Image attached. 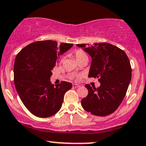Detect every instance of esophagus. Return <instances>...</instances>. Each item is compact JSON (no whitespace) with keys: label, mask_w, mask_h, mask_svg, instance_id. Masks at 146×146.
Here are the masks:
<instances>
[{"label":"esophagus","mask_w":146,"mask_h":146,"mask_svg":"<svg viewBox=\"0 0 146 146\" xmlns=\"http://www.w3.org/2000/svg\"><path fill=\"white\" fill-rule=\"evenodd\" d=\"M73 88H78V87H80V85H78V84H73Z\"/></svg>","instance_id":"1"}]
</instances>
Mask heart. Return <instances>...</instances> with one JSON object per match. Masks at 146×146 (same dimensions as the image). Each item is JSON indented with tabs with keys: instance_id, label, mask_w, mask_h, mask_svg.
<instances>
[{
	"instance_id": "1",
	"label": "heart",
	"mask_w": 146,
	"mask_h": 146,
	"mask_svg": "<svg viewBox=\"0 0 146 146\" xmlns=\"http://www.w3.org/2000/svg\"><path fill=\"white\" fill-rule=\"evenodd\" d=\"M74 55L78 62H80V61L84 60V59H88L87 54L82 50H76L75 52Z\"/></svg>"
}]
</instances>
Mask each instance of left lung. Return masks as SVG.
<instances>
[{
	"mask_svg": "<svg viewBox=\"0 0 146 146\" xmlns=\"http://www.w3.org/2000/svg\"><path fill=\"white\" fill-rule=\"evenodd\" d=\"M77 46L92 58L89 78H98L100 82L97 89L86 84L88 95L82 100V106L96 116L111 114L122 102L131 81L129 58L123 50L108 43H96L88 47L85 44Z\"/></svg>",
	"mask_w": 146,
	"mask_h": 146,
	"instance_id": "8db88e82",
	"label": "left lung"
}]
</instances>
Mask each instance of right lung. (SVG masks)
Instances as JSON below:
<instances>
[{
  "label": "right lung",
  "instance_id": "add662e5",
  "mask_svg": "<svg viewBox=\"0 0 146 146\" xmlns=\"http://www.w3.org/2000/svg\"><path fill=\"white\" fill-rule=\"evenodd\" d=\"M73 44L52 40L35 41L17 54L14 65L16 89L25 107L35 116L47 118L62 107L64 96L72 84L61 82L54 86L50 77L59 56L69 50Z\"/></svg>",
  "mask_w": 146,
  "mask_h": 146
}]
</instances>
